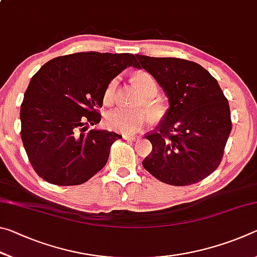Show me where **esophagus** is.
Wrapping results in <instances>:
<instances>
[{
    "label": "esophagus",
    "instance_id": "34e87169",
    "mask_svg": "<svg viewBox=\"0 0 257 257\" xmlns=\"http://www.w3.org/2000/svg\"><path fill=\"white\" fill-rule=\"evenodd\" d=\"M122 137H123V139H125V141H132V142L137 141V139L139 138L137 135H129V134H124Z\"/></svg>",
    "mask_w": 257,
    "mask_h": 257
}]
</instances>
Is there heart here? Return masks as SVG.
<instances>
[{"mask_svg": "<svg viewBox=\"0 0 257 257\" xmlns=\"http://www.w3.org/2000/svg\"><path fill=\"white\" fill-rule=\"evenodd\" d=\"M134 81L141 88L142 93L145 95L143 102H139V105H144L154 114H160L163 110L162 104L152 97L156 94V89H158L153 78L147 72L139 71L134 75ZM115 92L116 79H113L108 82L105 93H104V103L111 104L114 101ZM143 102L145 104H143ZM149 120L150 114L144 108L130 110V108L125 107H115L108 111L105 115L106 127L111 130H116V132L123 134H133L138 132L143 125L149 122Z\"/></svg>", "mask_w": 257, "mask_h": 257, "instance_id": "heart-1", "label": "heart"}]
</instances>
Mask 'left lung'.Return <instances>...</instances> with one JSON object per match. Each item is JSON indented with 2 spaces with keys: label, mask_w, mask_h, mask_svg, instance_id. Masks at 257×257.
Masks as SVG:
<instances>
[{
  "label": "left lung",
  "mask_w": 257,
  "mask_h": 257,
  "mask_svg": "<svg viewBox=\"0 0 257 257\" xmlns=\"http://www.w3.org/2000/svg\"><path fill=\"white\" fill-rule=\"evenodd\" d=\"M162 87L169 105L158 128L145 135L151 154L143 167L160 181L188 186L216 170L231 132L228 99L214 77L198 63L136 54Z\"/></svg>",
  "instance_id": "8db88e82"
}]
</instances>
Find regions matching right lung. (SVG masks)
Masks as SVG:
<instances>
[{
  "instance_id": "1",
  "label": "right lung",
  "mask_w": 257,
  "mask_h": 257,
  "mask_svg": "<svg viewBox=\"0 0 257 257\" xmlns=\"http://www.w3.org/2000/svg\"><path fill=\"white\" fill-rule=\"evenodd\" d=\"M130 53L80 52L46 62L33 76L20 108L21 139L34 170L58 186L84 184L106 164L120 135L92 129L101 121L105 89Z\"/></svg>"
}]
</instances>
